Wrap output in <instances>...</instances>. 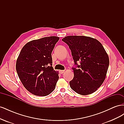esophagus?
<instances>
[{"instance_id":"1","label":"esophagus","mask_w":124,"mask_h":124,"mask_svg":"<svg viewBox=\"0 0 124 124\" xmlns=\"http://www.w3.org/2000/svg\"><path fill=\"white\" fill-rule=\"evenodd\" d=\"M64 72H65V70H60L59 71V72L61 74H62L63 73H64Z\"/></svg>"}]
</instances>
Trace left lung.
Here are the masks:
<instances>
[{
    "label": "left lung",
    "instance_id": "1",
    "mask_svg": "<svg viewBox=\"0 0 124 124\" xmlns=\"http://www.w3.org/2000/svg\"><path fill=\"white\" fill-rule=\"evenodd\" d=\"M62 41L69 46L76 66L72 68L74 77L69 82L71 88L82 95L96 92L104 82L109 65L102 45L96 39L83 36H67Z\"/></svg>",
    "mask_w": 124,
    "mask_h": 124
}]
</instances>
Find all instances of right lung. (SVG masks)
Segmentation results:
<instances>
[{
    "label": "right lung",
    "mask_w": 124,
    "mask_h": 124,
    "mask_svg": "<svg viewBox=\"0 0 124 124\" xmlns=\"http://www.w3.org/2000/svg\"><path fill=\"white\" fill-rule=\"evenodd\" d=\"M59 38L44 37L32 40L22 48L16 70L25 88L32 94L46 96L53 92L59 78L52 67V52Z\"/></svg>",
    "instance_id": "right-lung-1"
}]
</instances>
